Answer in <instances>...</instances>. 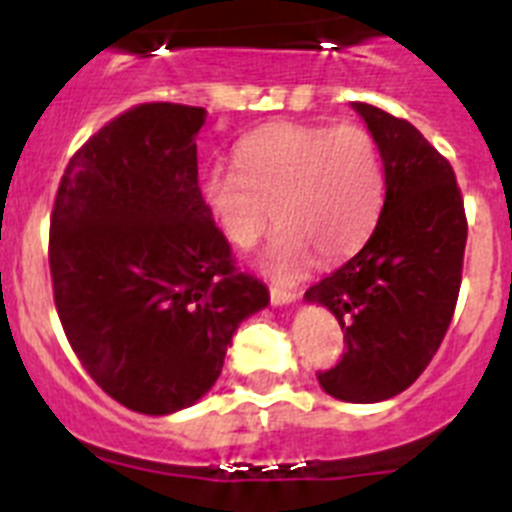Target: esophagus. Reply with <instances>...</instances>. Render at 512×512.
Returning a JSON list of instances; mask_svg holds the SVG:
<instances>
[{
	"label": "esophagus",
	"mask_w": 512,
	"mask_h": 512,
	"mask_svg": "<svg viewBox=\"0 0 512 512\" xmlns=\"http://www.w3.org/2000/svg\"><path fill=\"white\" fill-rule=\"evenodd\" d=\"M269 297H271V305H287V302L297 300V292H292V289H282V287H269Z\"/></svg>",
	"instance_id": "1"
}]
</instances>
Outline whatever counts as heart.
I'll return each instance as SVG.
<instances>
[{
	"instance_id": "heart-1",
	"label": "heart",
	"mask_w": 512,
	"mask_h": 512,
	"mask_svg": "<svg viewBox=\"0 0 512 512\" xmlns=\"http://www.w3.org/2000/svg\"><path fill=\"white\" fill-rule=\"evenodd\" d=\"M202 197L238 251H251L277 217L266 266L297 277L315 253L346 259L372 235L384 202L382 151L356 122H271L235 146V169L207 171Z\"/></svg>"
}]
</instances>
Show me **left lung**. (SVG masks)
Segmentation results:
<instances>
[{"label":"left lung","instance_id":"obj_1","mask_svg":"<svg viewBox=\"0 0 512 512\" xmlns=\"http://www.w3.org/2000/svg\"><path fill=\"white\" fill-rule=\"evenodd\" d=\"M382 151L384 207L356 256L312 284L346 333L318 382L343 402L390 400L425 372L459 300L467 212L451 164L415 125L354 102Z\"/></svg>","mask_w":512,"mask_h":512}]
</instances>
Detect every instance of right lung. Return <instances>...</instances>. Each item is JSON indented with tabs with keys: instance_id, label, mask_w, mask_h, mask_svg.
I'll list each match as a JSON object with an SVG mask.
<instances>
[{
	"instance_id": "obj_1",
	"label": "right lung",
	"mask_w": 512,
	"mask_h": 512,
	"mask_svg": "<svg viewBox=\"0 0 512 512\" xmlns=\"http://www.w3.org/2000/svg\"><path fill=\"white\" fill-rule=\"evenodd\" d=\"M202 107L135 104L71 156L48 264L63 333L112 400L169 415L223 372L235 328L269 302L238 271L197 179Z\"/></svg>"
}]
</instances>
